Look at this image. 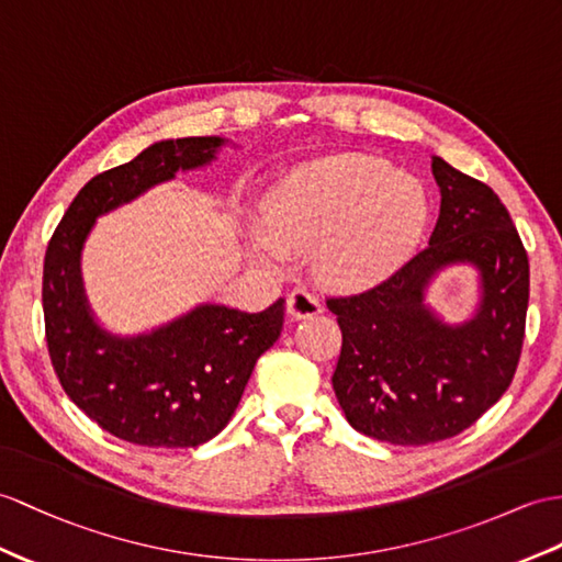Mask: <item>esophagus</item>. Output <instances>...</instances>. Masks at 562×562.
<instances>
[{
	"label": "esophagus",
	"instance_id": "obj_1",
	"mask_svg": "<svg viewBox=\"0 0 562 562\" xmlns=\"http://www.w3.org/2000/svg\"><path fill=\"white\" fill-rule=\"evenodd\" d=\"M322 312V303L319 297L310 293L307 289H295L289 300H285V314L291 319H307L314 317V314Z\"/></svg>",
	"mask_w": 562,
	"mask_h": 562
}]
</instances>
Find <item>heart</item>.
Listing matches in <instances>:
<instances>
[{
	"label": "heart",
	"mask_w": 562,
	"mask_h": 562,
	"mask_svg": "<svg viewBox=\"0 0 562 562\" xmlns=\"http://www.w3.org/2000/svg\"><path fill=\"white\" fill-rule=\"evenodd\" d=\"M265 224L248 228L252 252L289 265L314 248L326 283L360 289L413 252L429 218L424 186L372 157H328L279 178L262 202Z\"/></svg>",
	"instance_id": "b5f03b06"
}]
</instances>
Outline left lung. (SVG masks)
I'll list each match as a JSON object with an SVG mask.
<instances>
[{"mask_svg": "<svg viewBox=\"0 0 562 562\" xmlns=\"http://www.w3.org/2000/svg\"><path fill=\"white\" fill-rule=\"evenodd\" d=\"M441 212L429 245L374 289L328 297L344 346L331 384L352 429L395 446L450 439L482 417L515 376L525 340L529 259L486 183L431 157ZM450 263L480 273V305L446 325L426 305Z\"/></svg>", "mask_w": 562, "mask_h": 562, "instance_id": "obj_1", "label": "left lung"}]
</instances>
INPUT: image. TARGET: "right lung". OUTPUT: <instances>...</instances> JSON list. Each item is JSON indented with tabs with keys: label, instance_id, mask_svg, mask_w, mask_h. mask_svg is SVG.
<instances>
[{
	"label": "right lung",
	"instance_id": "right-lung-1",
	"mask_svg": "<svg viewBox=\"0 0 562 562\" xmlns=\"http://www.w3.org/2000/svg\"><path fill=\"white\" fill-rule=\"evenodd\" d=\"M224 143L216 135L161 140L98 173L47 245L43 312L54 372L92 422L135 446L190 448L214 439L236 413L257 358L281 336L283 297L262 312L204 303L138 336L109 334L88 305L80 252L94 218L176 171L207 167Z\"/></svg>",
	"mask_w": 562,
	"mask_h": 562
}]
</instances>
